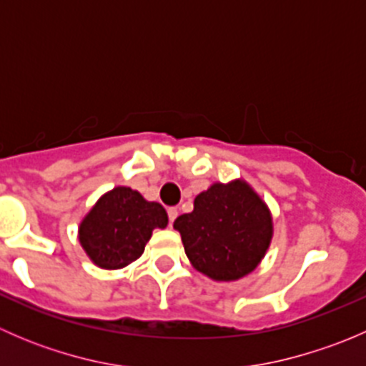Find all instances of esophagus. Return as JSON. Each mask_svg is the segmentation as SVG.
Listing matches in <instances>:
<instances>
[{
	"mask_svg": "<svg viewBox=\"0 0 366 366\" xmlns=\"http://www.w3.org/2000/svg\"><path fill=\"white\" fill-rule=\"evenodd\" d=\"M177 216H179V210H177V207H169V209H168V219H169V224H173V221L177 219Z\"/></svg>",
	"mask_w": 366,
	"mask_h": 366,
	"instance_id": "obj_1",
	"label": "esophagus"
}]
</instances>
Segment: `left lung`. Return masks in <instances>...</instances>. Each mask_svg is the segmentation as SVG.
Listing matches in <instances>:
<instances>
[{"mask_svg":"<svg viewBox=\"0 0 366 366\" xmlns=\"http://www.w3.org/2000/svg\"><path fill=\"white\" fill-rule=\"evenodd\" d=\"M173 227L193 267L216 282L249 274L272 237L271 212L244 180L212 184L194 198L193 212L177 217Z\"/></svg>","mask_w":366,"mask_h":366,"instance_id":"8db88e82","label":"left lung"}]
</instances>
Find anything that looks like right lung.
I'll return each instance as SVG.
<instances>
[{
  "label": "right lung",
  "mask_w": 366,
  "mask_h": 366,
  "mask_svg": "<svg viewBox=\"0 0 366 366\" xmlns=\"http://www.w3.org/2000/svg\"><path fill=\"white\" fill-rule=\"evenodd\" d=\"M162 205L147 202L138 191L118 186L99 198L79 224V242L102 269H122L142 257L154 228H164Z\"/></svg>",
  "instance_id": "obj_1"
}]
</instances>
